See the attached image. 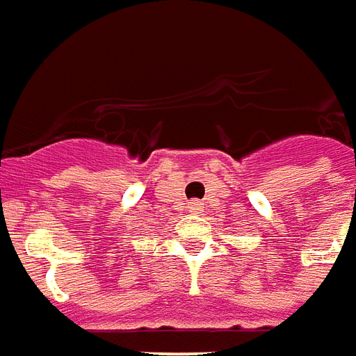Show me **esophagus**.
<instances>
[{
	"label": "esophagus",
	"mask_w": 356,
	"mask_h": 356,
	"mask_svg": "<svg viewBox=\"0 0 356 356\" xmlns=\"http://www.w3.org/2000/svg\"><path fill=\"white\" fill-rule=\"evenodd\" d=\"M189 210H191V212H199V210H201V203H199V201L189 203Z\"/></svg>",
	"instance_id": "34e87169"
}]
</instances>
